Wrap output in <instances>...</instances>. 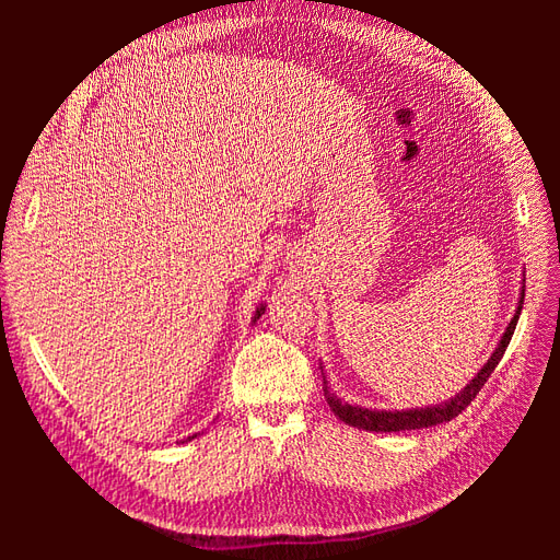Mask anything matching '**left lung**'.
<instances>
[{
  "mask_svg": "<svg viewBox=\"0 0 560 560\" xmlns=\"http://www.w3.org/2000/svg\"><path fill=\"white\" fill-rule=\"evenodd\" d=\"M523 296H525V284L521 290V301H518V308L510 322V327H506V331L502 334L500 343L495 348V352L490 354V360L483 364V369L479 371L477 376H474L465 389H460L453 399L448 401H442V404H434V406H425V409H409V411H371V409H362V406H352V404H346L338 399L329 385H327V378L322 376V389H325V399L327 404L331 406V411L341 418L346 425H352V428H360V430H369V432H401V430H420V428H432V425H439V422H448L453 420L455 416H460L467 406L474 401V397L479 395V389L483 387V383L490 378V374H493L495 366L500 364L502 354L506 350V346H510L512 336H514V329H516V322H518V315H521V308H523Z\"/></svg>",
  "mask_w": 560,
  "mask_h": 560,
  "instance_id": "obj_1",
  "label": "left lung"
}]
</instances>
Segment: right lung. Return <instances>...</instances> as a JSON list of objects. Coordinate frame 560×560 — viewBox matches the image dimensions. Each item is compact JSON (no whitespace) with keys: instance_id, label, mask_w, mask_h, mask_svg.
Here are the masks:
<instances>
[{"instance_id":"right-lung-1","label":"right lung","mask_w":560,"mask_h":560,"mask_svg":"<svg viewBox=\"0 0 560 560\" xmlns=\"http://www.w3.org/2000/svg\"><path fill=\"white\" fill-rule=\"evenodd\" d=\"M264 311H266L264 306H259V308H257V315H254V322H257V319L261 317V313H264ZM194 436H196V434H194ZM194 436H189V439H194Z\"/></svg>"}]
</instances>
